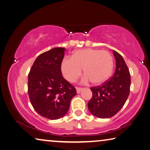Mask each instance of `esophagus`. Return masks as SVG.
<instances>
[{"label":"esophagus","instance_id":"obj_1","mask_svg":"<svg viewBox=\"0 0 150 150\" xmlns=\"http://www.w3.org/2000/svg\"><path fill=\"white\" fill-rule=\"evenodd\" d=\"M83 90V88H80V87L76 88V91H77L78 93H80Z\"/></svg>","mask_w":150,"mask_h":150}]
</instances>
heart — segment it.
I'll use <instances>...</instances> for the list:
<instances>
[{"label": "heart", "mask_w": 150, "mask_h": 150, "mask_svg": "<svg viewBox=\"0 0 150 150\" xmlns=\"http://www.w3.org/2000/svg\"><path fill=\"white\" fill-rule=\"evenodd\" d=\"M85 76L82 82L91 81L93 84H100L108 79L113 69V59L109 52L95 49H80L74 52L72 58L62 60L61 70L68 82H74L82 74Z\"/></svg>", "instance_id": "heart-1"}]
</instances>
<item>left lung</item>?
Instances as JSON below:
<instances>
[{
  "instance_id": "obj_1",
  "label": "left lung",
  "mask_w": 150,
  "mask_h": 150,
  "mask_svg": "<svg viewBox=\"0 0 150 150\" xmlns=\"http://www.w3.org/2000/svg\"><path fill=\"white\" fill-rule=\"evenodd\" d=\"M116 60L114 74L101 86L90 89L92 98L88 102L89 111L94 116L107 119L113 117L124 106L130 93V74L122 57L112 51Z\"/></svg>"
}]
</instances>
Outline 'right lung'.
<instances>
[{
	"instance_id": "1",
	"label": "right lung",
	"mask_w": 150,
	"mask_h": 150,
	"mask_svg": "<svg viewBox=\"0 0 150 150\" xmlns=\"http://www.w3.org/2000/svg\"><path fill=\"white\" fill-rule=\"evenodd\" d=\"M65 51L63 47H56L39 55L28 74L31 103L39 115L50 120L64 117L76 95V88L62 75Z\"/></svg>"
}]
</instances>
